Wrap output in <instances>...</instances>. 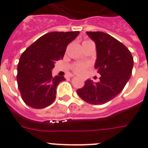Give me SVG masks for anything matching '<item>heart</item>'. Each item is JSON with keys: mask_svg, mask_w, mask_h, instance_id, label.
<instances>
[{"mask_svg": "<svg viewBox=\"0 0 148 148\" xmlns=\"http://www.w3.org/2000/svg\"><path fill=\"white\" fill-rule=\"evenodd\" d=\"M88 42H90L89 40H85L83 42V44L88 43ZM88 67V66L85 65V64H77L74 67V71L77 74H80V75H82L85 73L86 71V69Z\"/></svg>", "mask_w": 148, "mask_h": 148, "instance_id": "b5f03b06", "label": "heart"}]
</instances>
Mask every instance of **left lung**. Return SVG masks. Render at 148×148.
<instances>
[{"label": "left lung", "instance_id": "left-lung-1", "mask_svg": "<svg viewBox=\"0 0 148 148\" xmlns=\"http://www.w3.org/2000/svg\"><path fill=\"white\" fill-rule=\"evenodd\" d=\"M96 44L95 68L101 75L98 82L88 79L77 90L80 98L88 103L103 104L119 95L130 80L133 58L120 41L103 32H86Z\"/></svg>", "mask_w": 148, "mask_h": 148}]
</instances>
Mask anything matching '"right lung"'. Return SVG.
Masks as SVG:
<instances>
[{"label":"right lung","instance_id":"obj_1","mask_svg":"<svg viewBox=\"0 0 148 148\" xmlns=\"http://www.w3.org/2000/svg\"><path fill=\"white\" fill-rule=\"evenodd\" d=\"M78 34L79 31L48 33L22 54L17 66V82L26 104L40 109L54 102L57 85L65 78L52 77V69L56 61L63 58L68 44Z\"/></svg>","mask_w":148,"mask_h":148}]
</instances>
